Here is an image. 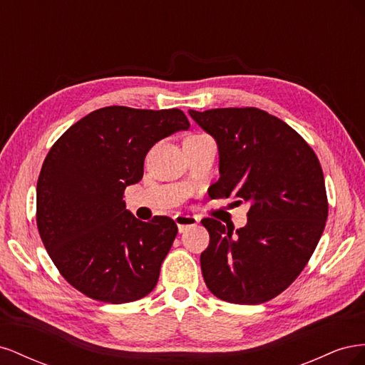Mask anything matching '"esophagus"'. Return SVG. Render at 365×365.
Here are the masks:
<instances>
[{
  "instance_id": "34e87169",
  "label": "esophagus",
  "mask_w": 365,
  "mask_h": 365,
  "mask_svg": "<svg viewBox=\"0 0 365 365\" xmlns=\"http://www.w3.org/2000/svg\"><path fill=\"white\" fill-rule=\"evenodd\" d=\"M175 224L178 225V231L180 233H182V231H185L187 228L190 227H195L200 220H197L196 216H192V215H182V213H178L175 215Z\"/></svg>"
}]
</instances>
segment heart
<instances>
[{"mask_svg": "<svg viewBox=\"0 0 365 365\" xmlns=\"http://www.w3.org/2000/svg\"><path fill=\"white\" fill-rule=\"evenodd\" d=\"M200 135H201V134H200Z\"/></svg>", "mask_w": 365, "mask_h": 365, "instance_id": "1", "label": "heart"}]
</instances>
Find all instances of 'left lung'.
Returning <instances> with one entry per match:
<instances>
[{"label": "left lung", "mask_w": 365, "mask_h": 365, "mask_svg": "<svg viewBox=\"0 0 365 365\" xmlns=\"http://www.w3.org/2000/svg\"><path fill=\"white\" fill-rule=\"evenodd\" d=\"M190 117L219 149L213 200L248 202V222L205 217L210 244L201 254L207 288L228 303L260 304L283 292L314 254L327 220L322 165L283 120L259 108H217Z\"/></svg>", "instance_id": "1"}]
</instances>
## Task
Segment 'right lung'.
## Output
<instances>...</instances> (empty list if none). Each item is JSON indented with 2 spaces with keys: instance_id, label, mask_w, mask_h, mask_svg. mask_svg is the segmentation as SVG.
<instances>
[{
  "instance_id": "right-lung-1",
  "label": "right lung",
  "mask_w": 365,
  "mask_h": 365,
  "mask_svg": "<svg viewBox=\"0 0 365 365\" xmlns=\"http://www.w3.org/2000/svg\"><path fill=\"white\" fill-rule=\"evenodd\" d=\"M190 128L181 109L106 106L51 146L36 185L42 244L73 288L97 302L140 300L157 286L178 233L168 216L141 222L123 201L157 141Z\"/></svg>"
}]
</instances>
